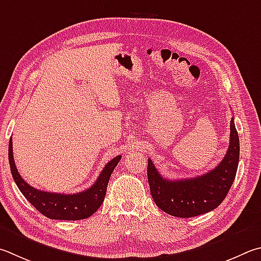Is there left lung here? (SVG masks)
I'll return each mask as SVG.
<instances>
[{
  "label": "left lung",
  "instance_id": "left-lung-1",
  "mask_svg": "<svg viewBox=\"0 0 261 261\" xmlns=\"http://www.w3.org/2000/svg\"><path fill=\"white\" fill-rule=\"evenodd\" d=\"M240 159V139L230 121V138L228 150L217 167L202 176L169 180L161 176L154 163L148 159L147 178L150 194L161 210L170 216L191 218L210 212L221 204L238 171Z\"/></svg>",
  "mask_w": 261,
  "mask_h": 261
}]
</instances>
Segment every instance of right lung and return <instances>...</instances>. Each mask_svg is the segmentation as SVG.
<instances>
[{
	"mask_svg": "<svg viewBox=\"0 0 261 261\" xmlns=\"http://www.w3.org/2000/svg\"><path fill=\"white\" fill-rule=\"evenodd\" d=\"M120 160L121 155L111 160L102 169L96 182L87 191L75 194L49 193L32 187L21 178L13 160L12 138L9 141V163L13 180L31 204L50 219L81 220L92 216L103 202L111 174Z\"/></svg>",
	"mask_w": 261,
	"mask_h": 261,
	"instance_id": "right-lung-1",
	"label": "right lung"
}]
</instances>
